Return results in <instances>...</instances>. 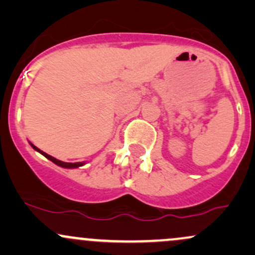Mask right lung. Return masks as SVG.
Instances as JSON below:
<instances>
[{"mask_svg":"<svg viewBox=\"0 0 255 255\" xmlns=\"http://www.w3.org/2000/svg\"><path fill=\"white\" fill-rule=\"evenodd\" d=\"M31 146L34 148V150L39 152V153H42L44 157H46V158H48V159H50L52 163H55V164L58 165V166H62V168H68V169H71V168H79V166L84 165V162H78V163H66V162H61V160L56 159V158H54L52 156H50V154H48V153H45V152L40 151L39 148L36 147V146H34L33 144H31Z\"/></svg>","mask_w":255,"mask_h":255,"instance_id":"add662e5","label":"right lung"}]
</instances>
